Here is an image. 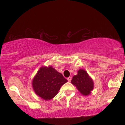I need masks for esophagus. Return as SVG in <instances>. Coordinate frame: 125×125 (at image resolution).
Instances as JSON below:
<instances>
[{"instance_id": "obj_1", "label": "esophagus", "mask_w": 125, "mask_h": 125, "mask_svg": "<svg viewBox=\"0 0 125 125\" xmlns=\"http://www.w3.org/2000/svg\"><path fill=\"white\" fill-rule=\"evenodd\" d=\"M67 81H68V82H71V80H72V77H67Z\"/></svg>"}]
</instances>
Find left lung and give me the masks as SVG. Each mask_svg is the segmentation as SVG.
<instances>
[{"mask_svg":"<svg viewBox=\"0 0 125 125\" xmlns=\"http://www.w3.org/2000/svg\"><path fill=\"white\" fill-rule=\"evenodd\" d=\"M71 83L84 96L89 95L94 87L92 79L83 69L79 70L76 75L73 77Z\"/></svg>","mask_w":125,"mask_h":125,"instance_id":"8db88e82","label":"left lung"}]
</instances>
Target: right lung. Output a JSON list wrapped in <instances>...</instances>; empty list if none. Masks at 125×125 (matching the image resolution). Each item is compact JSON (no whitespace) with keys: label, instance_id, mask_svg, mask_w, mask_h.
<instances>
[{"label":"right lung","instance_id":"add662e5","mask_svg":"<svg viewBox=\"0 0 125 125\" xmlns=\"http://www.w3.org/2000/svg\"><path fill=\"white\" fill-rule=\"evenodd\" d=\"M67 82L62 74L52 66H42L34 77L32 86L37 95L48 100L53 98L58 94L62 86Z\"/></svg>","mask_w":125,"mask_h":125}]
</instances>
